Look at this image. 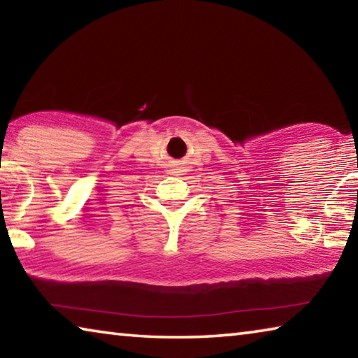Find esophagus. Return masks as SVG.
I'll use <instances>...</instances> for the list:
<instances>
[{
  "mask_svg": "<svg viewBox=\"0 0 358 358\" xmlns=\"http://www.w3.org/2000/svg\"><path fill=\"white\" fill-rule=\"evenodd\" d=\"M171 172L173 173V175H183V167H180V166H172V169H171Z\"/></svg>",
  "mask_w": 358,
  "mask_h": 358,
  "instance_id": "esophagus-1",
  "label": "esophagus"
}]
</instances>
